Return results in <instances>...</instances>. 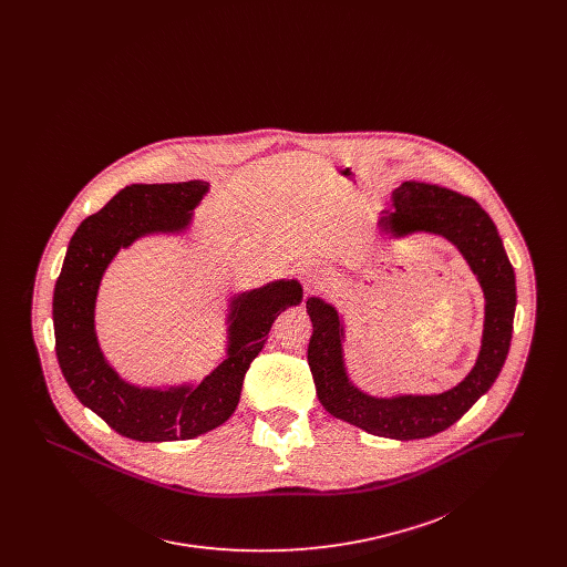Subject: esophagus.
Masks as SVG:
<instances>
[{"mask_svg":"<svg viewBox=\"0 0 567 567\" xmlns=\"http://www.w3.org/2000/svg\"><path fill=\"white\" fill-rule=\"evenodd\" d=\"M329 280H331V271L323 264H310L303 268V282L308 291L321 289L324 285H329Z\"/></svg>","mask_w":567,"mask_h":567,"instance_id":"esophagus-1","label":"esophagus"}]
</instances>
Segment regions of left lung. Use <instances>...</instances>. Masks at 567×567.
<instances>
[{
    "label": "left lung",
    "mask_w": 567,
    "mask_h": 567,
    "mask_svg": "<svg viewBox=\"0 0 567 567\" xmlns=\"http://www.w3.org/2000/svg\"><path fill=\"white\" fill-rule=\"evenodd\" d=\"M393 208L380 227L393 238L427 231L455 244L485 293L483 344L472 372L437 395L374 398L357 389L344 368V324L321 297L306 301L312 338L308 365L319 402L329 414L372 435L419 440L449 430L481 400L499 377L513 340L516 282L502 238L491 216L457 190L408 181L393 190Z\"/></svg>",
    "instance_id": "8db88e82"
}]
</instances>
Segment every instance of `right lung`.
Segmentation results:
<instances>
[{
	"label": "right lung",
	"instance_id": "right-lung-1",
	"mask_svg": "<svg viewBox=\"0 0 567 567\" xmlns=\"http://www.w3.org/2000/svg\"><path fill=\"white\" fill-rule=\"evenodd\" d=\"M208 189L204 181H189L118 190L79 225L54 285V351L63 377L81 404L137 442L190 440L223 425L240 402L246 370L264 349L271 323L303 293L297 280H276L231 297L227 357L197 386L140 389L114 372L95 336L104 271L121 248L142 236L185 231Z\"/></svg>",
	"mask_w": 567,
	"mask_h": 567
}]
</instances>
